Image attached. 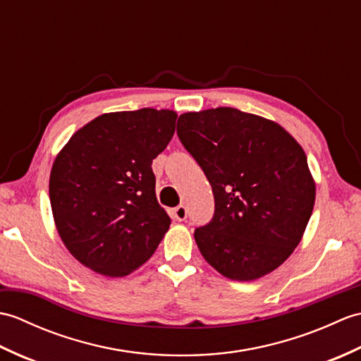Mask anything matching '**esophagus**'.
<instances>
[{"label":"esophagus","instance_id":"obj_1","mask_svg":"<svg viewBox=\"0 0 361 361\" xmlns=\"http://www.w3.org/2000/svg\"><path fill=\"white\" fill-rule=\"evenodd\" d=\"M172 216H173L175 220H178V221L186 220V219H188V209H186V206H183V204L176 206V208H173V211H172Z\"/></svg>","mask_w":361,"mask_h":361}]
</instances>
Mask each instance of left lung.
Here are the masks:
<instances>
[{
	"mask_svg": "<svg viewBox=\"0 0 361 361\" xmlns=\"http://www.w3.org/2000/svg\"><path fill=\"white\" fill-rule=\"evenodd\" d=\"M176 133L212 186L214 217L194 233L206 262L234 281L276 270L315 204L301 145L276 122L229 106L181 114Z\"/></svg>",
	"mask_w": 361,
	"mask_h": 361,
	"instance_id": "8db88e82",
	"label": "left lung"
}]
</instances>
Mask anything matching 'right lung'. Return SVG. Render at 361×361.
Returning a JSON list of instances; mask_svg holds the SVG:
<instances>
[{"instance_id": "obj_1", "label": "right lung", "mask_w": 361, "mask_h": 361, "mask_svg": "<svg viewBox=\"0 0 361 361\" xmlns=\"http://www.w3.org/2000/svg\"><path fill=\"white\" fill-rule=\"evenodd\" d=\"M176 113H105L78 130L54 161L49 198L68 251L91 270L122 278L152 257L171 225L152 161L175 133Z\"/></svg>"}]
</instances>
